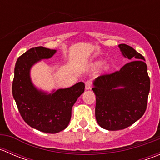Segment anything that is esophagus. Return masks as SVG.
Returning a JSON list of instances; mask_svg holds the SVG:
<instances>
[{
  "label": "esophagus",
  "mask_w": 160,
  "mask_h": 160,
  "mask_svg": "<svg viewBox=\"0 0 160 160\" xmlns=\"http://www.w3.org/2000/svg\"><path fill=\"white\" fill-rule=\"evenodd\" d=\"M91 86H92V81H91V80H86V82H85V88H86V90L91 89Z\"/></svg>",
  "instance_id": "1"
}]
</instances>
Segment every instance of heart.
<instances>
[{
    "label": "heart",
    "mask_w": 160,
    "mask_h": 160,
    "mask_svg": "<svg viewBox=\"0 0 160 160\" xmlns=\"http://www.w3.org/2000/svg\"><path fill=\"white\" fill-rule=\"evenodd\" d=\"M98 64H100V63H98Z\"/></svg>",
    "instance_id": "1"
}]
</instances>
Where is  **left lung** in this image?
<instances>
[{"instance_id":"8db88e82","label":"left lung","mask_w":160,"mask_h":160,"mask_svg":"<svg viewBox=\"0 0 160 160\" xmlns=\"http://www.w3.org/2000/svg\"><path fill=\"white\" fill-rule=\"evenodd\" d=\"M118 46L131 61L120 70L98 77L92 88L96 95L97 122L110 131L128 128L144 114L150 90L144 56L128 45ZM119 86L122 88H118Z\"/></svg>"}]
</instances>
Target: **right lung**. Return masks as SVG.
<instances>
[{"instance_id": "1", "label": "right lung", "mask_w": 160, "mask_h": 160, "mask_svg": "<svg viewBox=\"0 0 160 160\" xmlns=\"http://www.w3.org/2000/svg\"><path fill=\"white\" fill-rule=\"evenodd\" d=\"M55 52V49L42 46L25 52L17 59L12 83L13 97L23 120L32 128L52 134L67 128L72 106L85 88L84 83L79 82L71 88L46 94L33 86L29 76L32 66L40 59L52 57Z\"/></svg>"}]
</instances>
